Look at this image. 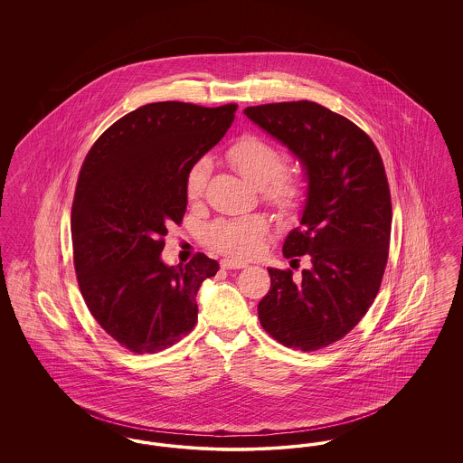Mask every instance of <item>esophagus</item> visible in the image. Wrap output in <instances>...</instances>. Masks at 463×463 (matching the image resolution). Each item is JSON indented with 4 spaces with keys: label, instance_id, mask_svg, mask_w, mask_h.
<instances>
[{
    "label": "esophagus",
    "instance_id": "1",
    "mask_svg": "<svg viewBox=\"0 0 463 463\" xmlns=\"http://www.w3.org/2000/svg\"><path fill=\"white\" fill-rule=\"evenodd\" d=\"M222 269H244L246 262L234 260V259H223L221 260Z\"/></svg>",
    "mask_w": 463,
    "mask_h": 463
}]
</instances>
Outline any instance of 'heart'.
<instances>
[{"label": "heart", "instance_id": "obj_1", "mask_svg": "<svg viewBox=\"0 0 463 463\" xmlns=\"http://www.w3.org/2000/svg\"><path fill=\"white\" fill-rule=\"evenodd\" d=\"M231 165L259 189H264V196L281 210L293 208L302 196V184L298 178L281 175L287 166V156L260 137L246 135L232 144L227 151ZM210 161L198 159L185 176V194L196 201L204 194L210 176ZM267 225L262 219H222L213 222L204 231V240L213 250L236 257L250 259L260 253L264 246Z\"/></svg>", "mask_w": 463, "mask_h": 463}]
</instances>
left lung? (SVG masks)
Wrapping results in <instances>:
<instances>
[{
    "mask_svg": "<svg viewBox=\"0 0 463 463\" xmlns=\"http://www.w3.org/2000/svg\"><path fill=\"white\" fill-rule=\"evenodd\" d=\"M244 114L298 159L307 180L300 227L288 232L283 255L295 262L308 255L310 267L300 279L289 269H267L260 325L287 347L317 351L353 330L378 293L392 223L385 168L366 133L316 102Z\"/></svg>",
    "mask_w": 463,
    "mask_h": 463,
    "instance_id": "obj_1",
    "label": "left lung"
}]
</instances>
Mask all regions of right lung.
I'll use <instances>...</instances> for the list:
<instances>
[{
  "instance_id": "1",
  "label": "right lung",
  "mask_w": 463,
  "mask_h": 463,
  "mask_svg": "<svg viewBox=\"0 0 463 463\" xmlns=\"http://www.w3.org/2000/svg\"><path fill=\"white\" fill-rule=\"evenodd\" d=\"M236 104L156 102L93 144L71 213L74 269L97 323L132 353L163 351L194 328L199 287L219 262L166 265L163 238L187 206L185 176L234 121Z\"/></svg>"
}]
</instances>
